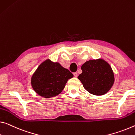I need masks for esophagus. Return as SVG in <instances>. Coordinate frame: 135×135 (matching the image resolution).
Segmentation results:
<instances>
[{
  "mask_svg": "<svg viewBox=\"0 0 135 135\" xmlns=\"http://www.w3.org/2000/svg\"><path fill=\"white\" fill-rule=\"evenodd\" d=\"M73 75H74V77H75V78H77V77H78V73H77V72L74 73Z\"/></svg>",
  "mask_w": 135,
  "mask_h": 135,
  "instance_id": "34e87169",
  "label": "esophagus"
}]
</instances>
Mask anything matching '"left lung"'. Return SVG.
<instances>
[{
  "instance_id": "1",
  "label": "left lung",
  "mask_w": 135,
  "mask_h": 135,
  "mask_svg": "<svg viewBox=\"0 0 135 135\" xmlns=\"http://www.w3.org/2000/svg\"><path fill=\"white\" fill-rule=\"evenodd\" d=\"M82 73L78 79L89 93L101 95L109 91L114 82V75L110 66L103 59L89 60L83 64Z\"/></svg>"
}]
</instances>
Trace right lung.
I'll list each match as a JSON object with an SVG mask.
<instances>
[{
    "label": "right lung",
    "mask_w": 135,
    "mask_h": 135,
    "mask_svg": "<svg viewBox=\"0 0 135 135\" xmlns=\"http://www.w3.org/2000/svg\"><path fill=\"white\" fill-rule=\"evenodd\" d=\"M73 77V74L59 63L47 59L41 64L34 73L31 84L38 94L50 98L61 93L67 80Z\"/></svg>",
    "instance_id": "add662e5"
}]
</instances>
